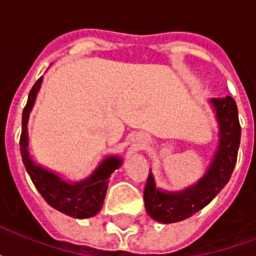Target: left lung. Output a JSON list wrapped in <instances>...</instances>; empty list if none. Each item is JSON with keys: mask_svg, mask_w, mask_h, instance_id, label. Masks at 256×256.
Here are the masks:
<instances>
[{"mask_svg": "<svg viewBox=\"0 0 256 256\" xmlns=\"http://www.w3.org/2000/svg\"><path fill=\"white\" fill-rule=\"evenodd\" d=\"M210 102L220 128V144L203 177L184 190L164 192L156 188L154 176L150 172L144 190L145 210L158 222L172 224L192 216L206 207L230 180L242 137L236 101L226 96L224 98H211Z\"/></svg>", "mask_w": 256, "mask_h": 256, "instance_id": "left-lung-1", "label": "left lung"}]
</instances>
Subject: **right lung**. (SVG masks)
Here are the masks:
<instances>
[{"label":"right lung","instance_id":"right-lung-1","mask_svg":"<svg viewBox=\"0 0 256 256\" xmlns=\"http://www.w3.org/2000/svg\"><path fill=\"white\" fill-rule=\"evenodd\" d=\"M42 76L30 90L28 100L22 116V136H20V154L31 181L46 203L60 212L72 218H90L102 207L108 188V178L116 168L122 166V159L118 156H108L101 162L89 178L79 182H67L58 174L49 172L31 159L28 152V134L27 123L30 112L36 102L38 90L41 88Z\"/></svg>","mask_w":256,"mask_h":256}]
</instances>
